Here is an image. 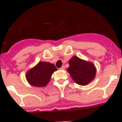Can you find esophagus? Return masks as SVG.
<instances>
[{
	"mask_svg": "<svg viewBox=\"0 0 122 122\" xmlns=\"http://www.w3.org/2000/svg\"><path fill=\"white\" fill-rule=\"evenodd\" d=\"M65 69V67L64 65H63V66H62V67L60 68V70H64Z\"/></svg>",
	"mask_w": 122,
	"mask_h": 122,
	"instance_id": "obj_1",
	"label": "esophagus"
}]
</instances>
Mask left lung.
<instances>
[{
  "label": "left lung",
  "mask_w": 122,
  "mask_h": 122,
  "mask_svg": "<svg viewBox=\"0 0 122 122\" xmlns=\"http://www.w3.org/2000/svg\"><path fill=\"white\" fill-rule=\"evenodd\" d=\"M67 71L76 84L86 86L95 79L97 69L93 63L73 56L69 60Z\"/></svg>",
  "instance_id": "left-lung-1"
}]
</instances>
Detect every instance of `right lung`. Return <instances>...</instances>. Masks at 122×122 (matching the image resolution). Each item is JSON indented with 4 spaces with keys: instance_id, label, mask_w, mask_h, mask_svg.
<instances>
[{
    "instance_id": "add662e5",
    "label": "right lung",
    "mask_w": 122,
    "mask_h": 122,
    "mask_svg": "<svg viewBox=\"0 0 122 122\" xmlns=\"http://www.w3.org/2000/svg\"><path fill=\"white\" fill-rule=\"evenodd\" d=\"M57 70L53 63L41 61L27 71L25 77L29 84L33 87H45L50 81L52 73Z\"/></svg>"
}]
</instances>
